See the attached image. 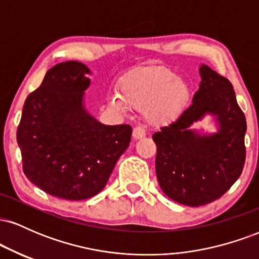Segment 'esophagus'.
Wrapping results in <instances>:
<instances>
[{
	"mask_svg": "<svg viewBox=\"0 0 259 259\" xmlns=\"http://www.w3.org/2000/svg\"><path fill=\"white\" fill-rule=\"evenodd\" d=\"M146 135V132H145V129L142 126H136L134 127L133 130V138L135 140H139L141 138H144V136Z\"/></svg>",
	"mask_w": 259,
	"mask_h": 259,
	"instance_id": "esophagus-1",
	"label": "esophagus"
}]
</instances>
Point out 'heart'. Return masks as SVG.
I'll use <instances>...</instances> for the list:
<instances>
[{
    "label": "heart",
    "mask_w": 259,
    "mask_h": 259,
    "mask_svg": "<svg viewBox=\"0 0 259 259\" xmlns=\"http://www.w3.org/2000/svg\"><path fill=\"white\" fill-rule=\"evenodd\" d=\"M189 97V86L177 73L167 68H153L126 79L120 86V97H111L109 105L118 111H124L126 105L145 108L147 121L164 125L179 117Z\"/></svg>",
    "instance_id": "obj_1"
}]
</instances>
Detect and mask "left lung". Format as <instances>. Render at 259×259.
I'll return each mask as SVG.
<instances>
[{
  "label": "left lung",
  "instance_id": "8db88e82",
  "mask_svg": "<svg viewBox=\"0 0 259 259\" xmlns=\"http://www.w3.org/2000/svg\"><path fill=\"white\" fill-rule=\"evenodd\" d=\"M200 74V89L191 105L152 136L160 189L173 201L190 207L222 197L239 179L246 159V118L233 84L204 64ZM206 112L216 115L220 130L213 136H198L189 126Z\"/></svg>",
  "mask_w": 259,
  "mask_h": 259
}]
</instances>
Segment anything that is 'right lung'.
Wrapping results in <instances>:
<instances>
[{"instance_id":"obj_1","label":"right lung","mask_w":259,"mask_h":259,"mask_svg":"<svg viewBox=\"0 0 259 259\" xmlns=\"http://www.w3.org/2000/svg\"><path fill=\"white\" fill-rule=\"evenodd\" d=\"M85 64H56L26 97L17 129L25 177L63 200L97 195L132 140V126L103 125L82 105L90 85Z\"/></svg>"}]
</instances>
